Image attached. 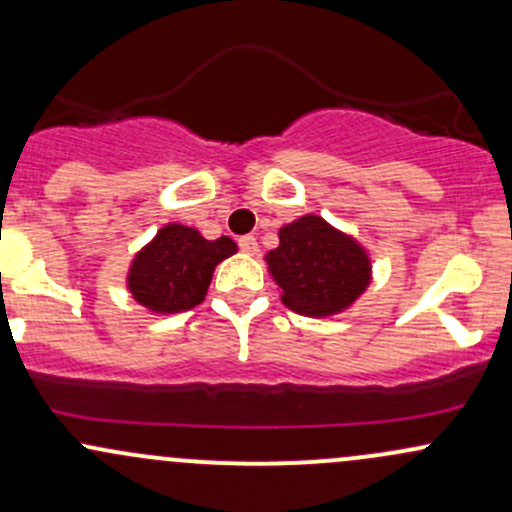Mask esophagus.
Masks as SVG:
<instances>
[{"mask_svg": "<svg viewBox=\"0 0 512 512\" xmlns=\"http://www.w3.org/2000/svg\"><path fill=\"white\" fill-rule=\"evenodd\" d=\"M238 247L243 252H247V255H257V252H260L255 235H243V238H238Z\"/></svg>", "mask_w": 512, "mask_h": 512, "instance_id": "1", "label": "esophagus"}]
</instances>
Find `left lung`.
<instances>
[{"mask_svg":"<svg viewBox=\"0 0 512 512\" xmlns=\"http://www.w3.org/2000/svg\"><path fill=\"white\" fill-rule=\"evenodd\" d=\"M267 262L284 291L282 301L301 316L338 313L369 284L362 247L318 216H303L279 230V247Z\"/></svg>","mask_w":512,"mask_h":512,"instance_id":"1","label":"left lung"}]
</instances>
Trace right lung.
<instances>
[{
    "label": "right lung",
    "mask_w": 512,
    "mask_h": 512,
    "mask_svg": "<svg viewBox=\"0 0 512 512\" xmlns=\"http://www.w3.org/2000/svg\"><path fill=\"white\" fill-rule=\"evenodd\" d=\"M233 252L235 243L230 238L204 240L199 230L172 223L138 252L128 274V289L150 311H189L204 301L213 267Z\"/></svg>",
    "instance_id": "1"
}]
</instances>
